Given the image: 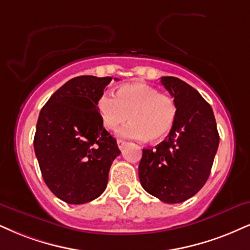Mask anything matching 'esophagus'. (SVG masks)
I'll return each mask as SVG.
<instances>
[{
    "label": "esophagus",
    "instance_id": "esophagus-1",
    "mask_svg": "<svg viewBox=\"0 0 250 250\" xmlns=\"http://www.w3.org/2000/svg\"><path fill=\"white\" fill-rule=\"evenodd\" d=\"M117 144H118L119 149H123V147H124L125 145H126V141L125 140H122V139H118V140H117Z\"/></svg>",
    "mask_w": 250,
    "mask_h": 250
}]
</instances>
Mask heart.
<instances>
[{"label":"heart","instance_id":"1","mask_svg":"<svg viewBox=\"0 0 250 250\" xmlns=\"http://www.w3.org/2000/svg\"><path fill=\"white\" fill-rule=\"evenodd\" d=\"M102 123L109 130H117L128 119L131 124L120 134L132 139L160 141L165 139L176 122L177 107L174 100L158 89L131 83L117 90V97L103 94L97 102Z\"/></svg>","mask_w":250,"mask_h":250}]
</instances>
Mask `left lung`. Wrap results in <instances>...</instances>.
Wrapping results in <instances>:
<instances>
[{
  "label": "left lung",
  "instance_id": "obj_1",
  "mask_svg": "<svg viewBox=\"0 0 250 250\" xmlns=\"http://www.w3.org/2000/svg\"><path fill=\"white\" fill-rule=\"evenodd\" d=\"M161 83L177 107L174 127L155 148L143 149L141 186L168 204L195 196L210 176L219 146L213 110L200 94L182 80L163 76Z\"/></svg>",
  "mask_w": 250,
  "mask_h": 250
}]
</instances>
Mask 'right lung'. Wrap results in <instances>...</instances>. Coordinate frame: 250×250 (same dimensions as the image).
I'll list each match as a JSON object with an SVG mask.
<instances>
[{"mask_svg":"<svg viewBox=\"0 0 250 250\" xmlns=\"http://www.w3.org/2000/svg\"><path fill=\"white\" fill-rule=\"evenodd\" d=\"M118 81V79H115ZM112 78L69 80L42 106L33 140L46 186L68 204H84L105 190L117 141L103 127L97 102Z\"/></svg>","mask_w":250,"mask_h":250,"instance_id":"add662e5","label":"right lung"}]
</instances>
